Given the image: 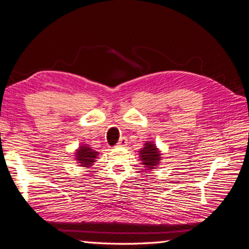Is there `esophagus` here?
Returning <instances> with one entry per match:
<instances>
[{
    "mask_svg": "<svg viewBox=\"0 0 249 249\" xmlns=\"http://www.w3.org/2000/svg\"><path fill=\"white\" fill-rule=\"evenodd\" d=\"M126 143H127V139L125 138V137H122L119 139V142H118V146H124V145H126Z\"/></svg>",
    "mask_w": 249,
    "mask_h": 249,
    "instance_id": "esophagus-1",
    "label": "esophagus"
}]
</instances>
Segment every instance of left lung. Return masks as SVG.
Returning a JSON list of instances; mask_svg holds the SVG:
<instances>
[{
    "mask_svg": "<svg viewBox=\"0 0 249 249\" xmlns=\"http://www.w3.org/2000/svg\"><path fill=\"white\" fill-rule=\"evenodd\" d=\"M139 155H141L142 163L146 165V168H155L157 164H160V154L154 143H150V142L145 143Z\"/></svg>",
    "mask_w": 249,
    "mask_h": 249,
    "instance_id": "left-lung-1",
    "label": "left lung"
}]
</instances>
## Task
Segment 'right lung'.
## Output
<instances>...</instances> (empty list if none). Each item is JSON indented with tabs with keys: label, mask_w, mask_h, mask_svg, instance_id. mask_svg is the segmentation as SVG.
<instances>
[{
	"label": "right lung",
	"mask_w": 249,
	"mask_h": 249,
	"mask_svg": "<svg viewBox=\"0 0 249 249\" xmlns=\"http://www.w3.org/2000/svg\"><path fill=\"white\" fill-rule=\"evenodd\" d=\"M76 158L75 160L80 163V165L83 166H89L92 165V163L95 162V158H97L98 152L92 150L91 147L87 145L80 146L78 149V151L75 152Z\"/></svg>",
	"instance_id": "obj_1"
}]
</instances>
